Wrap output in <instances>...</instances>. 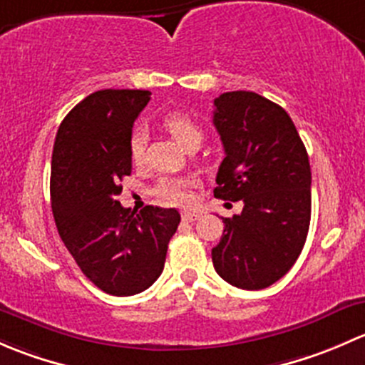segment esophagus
Listing matches in <instances>:
<instances>
[{"mask_svg":"<svg viewBox=\"0 0 365 365\" xmlns=\"http://www.w3.org/2000/svg\"><path fill=\"white\" fill-rule=\"evenodd\" d=\"M182 219L185 220V222H194L196 219H200V213L196 212H183L182 213Z\"/></svg>","mask_w":365,"mask_h":365,"instance_id":"obj_1","label":"esophagus"}]
</instances>
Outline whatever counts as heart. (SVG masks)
<instances>
[{
	"instance_id": "obj_1",
	"label": "heart",
	"mask_w": 365,
	"mask_h": 365,
	"mask_svg": "<svg viewBox=\"0 0 365 365\" xmlns=\"http://www.w3.org/2000/svg\"><path fill=\"white\" fill-rule=\"evenodd\" d=\"M165 130L180 143L185 150L197 148L203 143V127L197 123L196 118L183 111H173L165 114L162 120ZM128 155L134 164H141L145 159V134L134 130L128 138ZM194 183L183 178H162L155 187V194L165 203L187 206L194 201Z\"/></svg>"
}]
</instances>
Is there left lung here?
<instances>
[{"label": "left lung", "instance_id": "1", "mask_svg": "<svg viewBox=\"0 0 365 365\" xmlns=\"http://www.w3.org/2000/svg\"><path fill=\"white\" fill-rule=\"evenodd\" d=\"M224 146L213 196L244 201L212 249L217 274L242 289H263L288 274L311 222V165L289 114L254 91L213 101Z\"/></svg>", "mask_w": 365, "mask_h": 365}]
</instances>
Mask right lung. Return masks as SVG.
<instances>
[{"label":"right lung","mask_w":365,"mask_h":365,"mask_svg":"<svg viewBox=\"0 0 365 365\" xmlns=\"http://www.w3.org/2000/svg\"><path fill=\"white\" fill-rule=\"evenodd\" d=\"M150 95L95 91L65 116L54 141L51 206L58 233L83 274L114 297L141 293L159 279L180 224L175 208L148 205L135 213L118 201L120 182L132 171L128 138Z\"/></svg>","instance_id":"1"}]
</instances>
